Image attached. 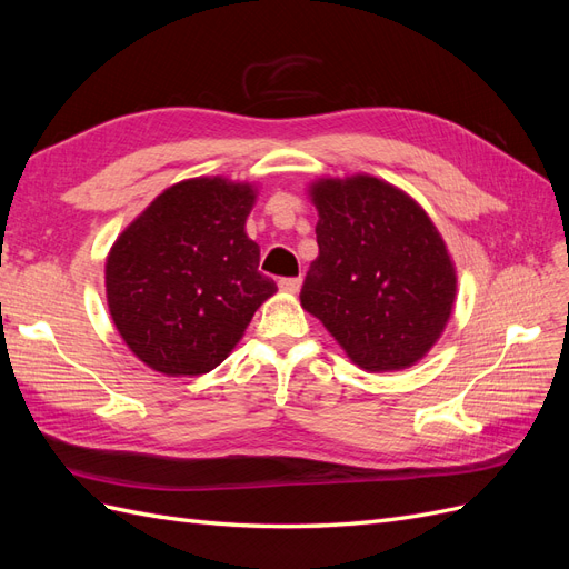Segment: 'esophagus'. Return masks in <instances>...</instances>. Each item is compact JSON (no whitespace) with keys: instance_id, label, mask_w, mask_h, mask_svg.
<instances>
[{"instance_id":"obj_1","label":"esophagus","mask_w":569,"mask_h":569,"mask_svg":"<svg viewBox=\"0 0 569 569\" xmlns=\"http://www.w3.org/2000/svg\"><path fill=\"white\" fill-rule=\"evenodd\" d=\"M280 291H287V295H297V291L301 289V278H282L278 282Z\"/></svg>"}]
</instances>
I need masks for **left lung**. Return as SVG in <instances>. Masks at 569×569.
Instances as JSON below:
<instances>
[{
  "label": "left lung",
  "mask_w": 569,
  "mask_h": 569,
  "mask_svg": "<svg viewBox=\"0 0 569 569\" xmlns=\"http://www.w3.org/2000/svg\"><path fill=\"white\" fill-rule=\"evenodd\" d=\"M318 258L301 287L316 316L358 368L416 366L441 337L458 274L437 226L403 189L380 178H320Z\"/></svg>",
  "instance_id": "8db88e82"
}]
</instances>
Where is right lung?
<instances>
[{
    "instance_id": "1",
    "label": "right lung",
    "mask_w": 569,
    "mask_h": 569,
    "mask_svg": "<svg viewBox=\"0 0 569 569\" xmlns=\"http://www.w3.org/2000/svg\"><path fill=\"white\" fill-rule=\"evenodd\" d=\"M258 189L228 178L176 182L118 234L107 303L118 335L168 377L211 372L278 287L258 272L244 226Z\"/></svg>"
}]
</instances>
